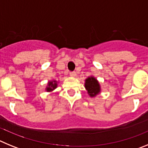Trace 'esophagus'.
Wrapping results in <instances>:
<instances>
[{
  "label": "esophagus",
  "instance_id": "34e87169",
  "mask_svg": "<svg viewBox=\"0 0 148 148\" xmlns=\"http://www.w3.org/2000/svg\"><path fill=\"white\" fill-rule=\"evenodd\" d=\"M70 75L71 77H75L76 76V73H75V71L73 72H71V73H70Z\"/></svg>",
  "mask_w": 148,
  "mask_h": 148
}]
</instances>
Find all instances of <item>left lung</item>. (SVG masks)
Returning <instances> with one entry per match:
<instances>
[{
	"mask_svg": "<svg viewBox=\"0 0 148 148\" xmlns=\"http://www.w3.org/2000/svg\"><path fill=\"white\" fill-rule=\"evenodd\" d=\"M84 87L90 97H95L101 92V86L95 77L90 76L86 78Z\"/></svg>",
	"mask_w": 148,
	"mask_h": 148,
	"instance_id": "1",
	"label": "left lung"
}]
</instances>
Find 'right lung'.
Masks as SVG:
<instances>
[{
	"label": "right lung",
	"instance_id": "1",
	"mask_svg": "<svg viewBox=\"0 0 148 148\" xmlns=\"http://www.w3.org/2000/svg\"><path fill=\"white\" fill-rule=\"evenodd\" d=\"M57 87H58V82L57 81H49V82H48L47 86L45 90L47 92H53Z\"/></svg>",
	"mask_w": 148,
	"mask_h": 148
}]
</instances>
